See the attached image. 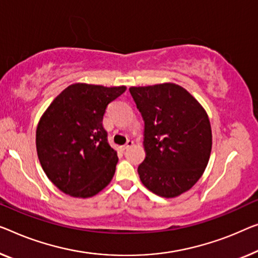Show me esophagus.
<instances>
[{
	"label": "esophagus",
	"instance_id": "esophagus-1",
	"mask_svg": "<svg viewBox=\"0 0 258 258\" xmlns=\"http://www.w3.org/2000/svg\"><path fill=\"white\" fill-rule=\"evenodd\" d=\"M133 144H134L133 140H132V139H128V140H127V142H126L125 145H122V146H121V149H122V151H125V149L130 148L131 146H133Z\"/></svg>",
	"mask_w": 258,
	"mask_h": 258
}]
</instances>
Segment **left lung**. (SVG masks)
Returning a JSON list of instances; mask_svg holds the SVG:
<instances>
[{"label": "left lung", "instance_id": "obj_1", "mask_svg": "<svg viewBox=\"0 0 258 258\" xmlns=\"http://www.w3.org/2000/svg\"><path fill=\"white\" fill-rule=\"evenodd\" d=\"M130 92L145 121L146 157L138 167L141 182L160 197H177L198 182L209 163V116L175 83L131 87Z\"/></svg>", "mask_w": 258, "mask_h": 258}]
</instances>
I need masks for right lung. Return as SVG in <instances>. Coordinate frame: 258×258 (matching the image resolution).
I'll use <instances>...</instances> for the list:
<instances>
[{
    "mask_svg": "<svg viewBox=\"0 0 258 258\" xmlns=\"http://www.w3.org/2000/svg\"><path fill=\"white\" fill-rule=\"evenodd\" d=\"M126 87L75 83L57 95L36 133L39 162L57 189L78 198L97 195L111 182L118 162L107 142L103 116Z\"/></svg>",
    "mask_w": 258,
    "mask_h": 258,
    "instance_id": "1",
    "label": "right lung"
}]
</instances>
